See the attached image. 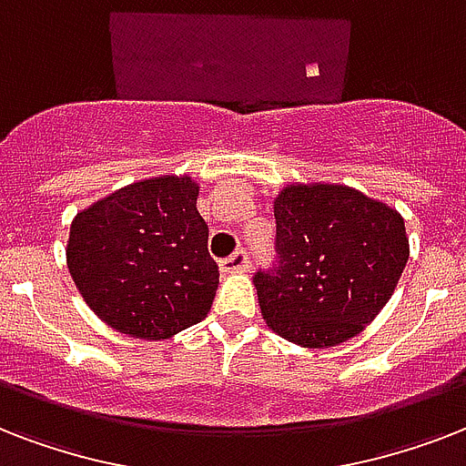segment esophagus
Returning <instances> with one entry per match:
<instances>
[{
    "label": "esophagus",
    "mask_w": 466,
    "mask_h": 466,
    "mask_svg": "<svg viewBox=\"0 0 466 466\" xmlns=\"http://www.w3.org/2000/svg\"><path fill=\"white\" fill-rule=\"evenodd\" d=\"M219 270L222 273H244V270H248V256L244 251H234L229 258L219 261Z\"/></svg>",
    "instance_id": "1"
}]
</instances>
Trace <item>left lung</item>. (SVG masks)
<instances>
[{"mask_svg": "<svg viewBox=\"0 0 466 466\" xmlns=\"http://www.w3.org/2000/svg\"><path fill=\"white\" fill-rule=\"evenodd\" d=\"M273 215L280 261L254 278L268 329L302 348L358 336L404 273V218L343 183H288L273 198Z\"/></svg>", "mask_w": 466, "mask_h": 466, "instance_id": "left-lung-1", "label": "left lung"}]
</instances>
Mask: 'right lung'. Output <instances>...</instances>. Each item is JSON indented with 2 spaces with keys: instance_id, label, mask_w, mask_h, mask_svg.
<instances>
[{
  "instance_id": "add662e5",
  "label": "right lung",
  "mask_w": 466,
  "mask_h": 466,
  "mask_svg": "<svg viewBox=\"0 0 466 466\" xmlns=\"http://www.w3.org/2000/svg\"><path fill=\"white\" fill-rule=\"evenodd\" d=\"M188 174H167L113 190L76 212L67 268L104 324L145 340H164L208 317L218 263Z\"/></svg>"
}]
</instances>
